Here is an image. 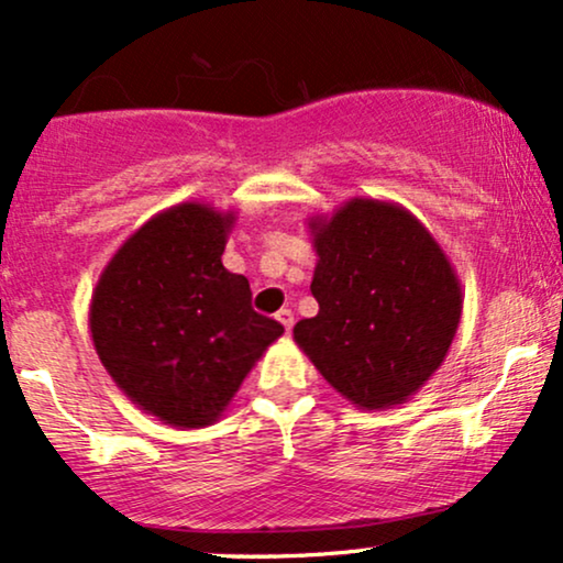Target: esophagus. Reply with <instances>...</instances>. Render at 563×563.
<instances>
[{"label": "esophagus", "mask_w": 563, "mask_h": 563, "mask_svg": "<svg viewBox=\"0 0 563 563\" xmlns=\"http://www.w3.org/2000/svg\"><path fill=\"white\" fill-rule=\"evenodd\" d=\"M275 318H277V322H280L283 328H286V331H290V328H294V312H290V309H280V312H277Z\"/></svg>", "instance_id": "1"}]
</instances>
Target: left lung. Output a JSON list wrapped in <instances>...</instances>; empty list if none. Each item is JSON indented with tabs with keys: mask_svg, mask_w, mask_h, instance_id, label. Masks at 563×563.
<instances>
[{
	"mask_svg": "<svg viewBox=\"0 0 563 563\" xmlns=\"http://www.w3.org/2000/svg\"><path fill=\"white\" fill-rule=\"evenodd\" d=\"M318 264L314 318L294 341L360 410L407 402L437 373L461 325L455 267L418 217L394 200L349 198L307 219Z\"/></svg>",
	"mask_w": 563,
	"mask_h": 563,
	"instance_id": "8db88e82",
	"label": "left lung"
}]
</instances>
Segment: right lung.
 <instances>
[{
    "mask_svg": "<svg viewBox=\"0 0 563 563\" xmlns=\"http://www.w3.org/2000/svg\"><path fill=\"white\" fill-rule=\"evenodd\" d=\"M235 211L185 200L121 243L89 301L97 357L121 391L174 429L222 418L243 378L283 335L251 309L222 264Z\"/></svg>",
    "mask_w": 563,
    "mask_h": 563,
    "instance_id": "obj_1",
    "label": "right lung"
}]
</instances>
